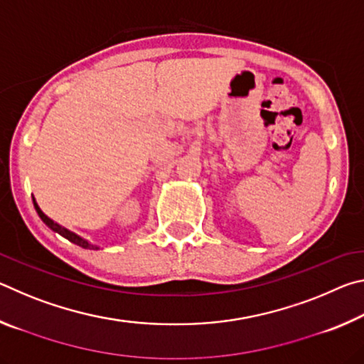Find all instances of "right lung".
Masks as SVG:
<instances>
[{
    "mask_svg": "<svg viewBox=\"0 0 364 364\" xmlns=\"http://www.w3.org/2000/svg\"><path fill=\"white\" fill-rule=\"evenodd\" d=\"M33 205H35V210H36V213H38V217L43 220V223H45L48 228H51L53 231H56V232H59L60 236H64L65 239H69L70 242H73V244H77V245H80V247H83V249H90V250H97L100 247H97V245H93V244H90L88 241H85L83 237H80V236H77L75 232H72V231H69L67 230V228H64V226H60V225H58V223H54V221L51 220V218H48L45 213L41 212V208L38 207V204H36V200L33 199Z\"/></svg>",
    "mask_w": 364,
    "mask_h": 364,
    "instance_id": "add662e5",
    "label": "right lung"
}]
</instances>
